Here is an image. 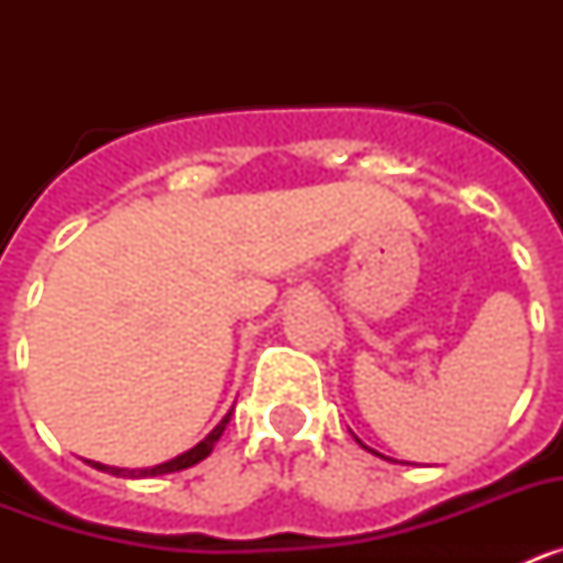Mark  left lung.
<instances>
[{
  "label": "left lung",
  "instance_id": "left-lung-1",
  "mask_svg": "<svg viewBox=\"0 0 563 563\" xmlns=\"http://www.w3.org/2000/svg\"><path fill=\"white\" fill-rule=\"evenodd\" d=\"M363 449H366V445H363Z\"/></svg>",
  "mask_w": 563,
  "mask_h": 563
}]
</instances>
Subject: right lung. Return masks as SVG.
<instances>
[{
    "label": "right lung",
    "mask_w": 563,
    "mask_h": 563,
    "mask_svg": "<svg viewBox=\"0 0 563 563\" xmlns=\"http://www.w3.org/2000/svg\"><path fill=\"white\" fill-rule=\"evenodd\" d=\"M231 411H228V415L222 417L220 426H217V429H213L211 434L206 437V440L197 442V445H194L191 451H186V454H180V456H174V460L163 462V465L141 467V471H126V467H107V465H101V462H92V467H98V471H109V474H114V476H161V474H174V471H186V467L197 465V462H202L208 454H211L213 445H217V440H220L222 431H225V426H228V422H231Z\"/></svg>",
    "instance_id": "right-lung-1"
}]
</instances>
